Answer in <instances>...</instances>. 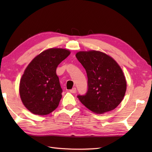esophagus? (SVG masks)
Segmentation results:
<instances>
[{"mask_svg":"<svg viewBox=\"0 0 152 152\" xmlns=\"http://www.w3.org/2000/svg\"><path fill=\"white\" fill-rule=\"evenodd\" d=\"M70 92L71 93H75L76 92V89L75 88H72V89L70 90Z\"/></svg>","mask_w":152,"mask_h":152,"instance_id":"1","label":"esophagus"}]
</instances>
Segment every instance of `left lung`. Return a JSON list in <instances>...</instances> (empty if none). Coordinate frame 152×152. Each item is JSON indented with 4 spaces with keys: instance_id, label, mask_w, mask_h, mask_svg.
Masks as SVG:
<instances>
[{
    "instance_id": "8db88e82",
    "label": "left lung",
    "mask_w": 152,
    "mask_h": 152,
    "mask_svg": "<svg viewBox=\"0 0 152 152\" xmlns=\"http://www.w3.org/2000/svg\"><path fill=\"white\" fill-rule=\"evenodd\" d=\"M88 76V91L78 95L80 101L96 114L113 110L120 104L127 89L124 72L116 61L98 51L76 54Z\"/></svg>"
}]
</instances>
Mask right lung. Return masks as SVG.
I'll list each match as a JSON object with an SVG mask.
<instances>
[{
	"instance_id": "add662e5",
	"label": "right lung",
	"mask_w": 152,
	"mask_h": 152,
	"mask_svg": "<svg viewBox=\"0 0 152 152\" xmlns=\"http://www.w3.org/2000/svg\"><path fill=\"white\" fill-rule=\"evenodd\" d=\"M70 53L66 49L51 48L28 64L20 80L19 94L24 106L33 114L47 115L57 108L63 90L56 69Z\"/></svg>"
}]
</instances>
